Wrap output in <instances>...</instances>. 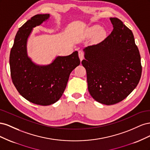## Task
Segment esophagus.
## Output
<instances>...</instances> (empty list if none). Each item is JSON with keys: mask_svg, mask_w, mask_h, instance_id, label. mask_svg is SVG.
Returning a JSON list of instances; mask_svg holds the SVG:
<instances>
[{"mask_svg": "<svg viewBox=\"0 0 150 150\" xmlns=\"http://www.w3.org/2000/svg\"><path fill=\"white\" fill-rule=\"evenodd\" d=\"M78 54H79V57L80 59V61H82L83 59V58H84V53H83V52L81 51H79L78 52Z\"/></svg>", "mask_w": 150, "mask_h": 150, "instance_id": "esophagus-1", "label": "esophagus"}]
</instances>
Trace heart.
Masks as SVG:
<instances>
[{"mask_svg": "<svg viewBox=\"0 0 150 150\" xmlns=\"http://www.w3.org/2000/svg\"><path fill=\"white\" fill-rule=\"evenodd\" d=\"M101 29V27L98 25H94L91 27L89 28V29H88V33L89 35H94L95 34L98 33V38H101L105 34V31L104 30Z\"/></svg>", "mask_w": 150, "mask_h": 150, "instance_id": "b5f03b06", "label": "heart"}]
</instances>
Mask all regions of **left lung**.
<instances>
[{
    "label": "left lung",
    "mask_w": 150,
    "mask_h": 150,
    "mask_svg": "<svg viewBox=\"0 0 150 150\" xmlns=\"http://www.w3.org/2000/svg\"><path fill=\"white\" fill-rule=\"evenodd\" d=\"M113 30L96 45L83 49L88 91L94 99L111 105L125 99L137 87L142 67L132 31L116 17Z\"/></svg>",
    "instance_id": "obj_1"
}]
</instances>
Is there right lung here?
<instances>
[{
    "instance_id": "obj_1",
    "label": "right lung",
    "mask_w": 150,
    "mask_h": 150,
    "mask_svg": "<svg viewBox=\"0 0 150 150\" xmlns=\"http://www.w3.org/2000/svg\"><path fill=\"white\" fill-rule=\"evenodd\" d=\"M50 14L32 17L17 31L10 53L11 75L18 92L35 104L48 106L57 102L64 93L71 72L80 64L78 52L57 56L52 63L40 66L28 57L27 42L33 28L42 24Z\"/></svg>"
}]
</instances>
